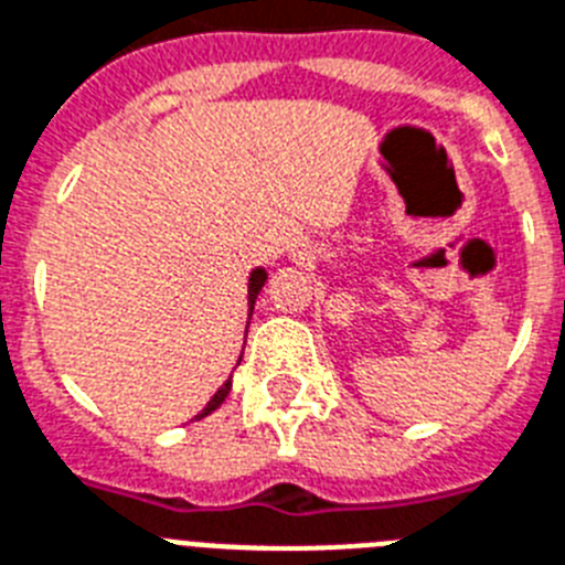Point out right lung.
<instances>
[{"label": "right lung", "instance_id": "right-lung-1", "mask_svg": "<svg viewBox=\"0 0 565 565\" xmlns=\"http://www.w3.org/2000/svg\"><path fill=\"white\" fill-rule=\"evenodd\" d=\"M263 286H265V271H263V268H257V271L250 274V279H248V306H250V311H254V300H257V294H259V288H263ZM228 392H231V380H225L223 388H220V392H216L214 397L209 399V406H205L200 414H196V420H202V417H209L211 412H216V408L223 406V399L228 397Z\"/></svg>", "mask_w": 565, "mask_h": 565}]
</instances>
